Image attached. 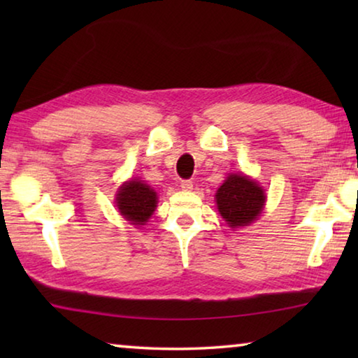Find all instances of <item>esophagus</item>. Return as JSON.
<instances>
[{"label":"esophagus","instance_id":"34e87169","mask_svg":"<svg viewBox=\"0 0 358 358\" xmlns=\"http://www.w3.org/2000/svg\"><path fill=\"white\" fill-rule=\"evenodd\" d=\"M180 186H181V189H185V191H191L192 189V181L191 180H183L180 183Z\"/></svg>","mask_w":358,"mask_h":358}]
</instances>
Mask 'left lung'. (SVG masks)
<instances>
[{
	"mask_svg": "<svg viewBox=\"0 0 358 358\" xmlns=\"http://www.w3.org/2000/svg\"><path fill=\"white\" fill-rule=\"evenodd\" d=\"M216 205L220 215L229 227L237 229L250 226L262 213L265 191L257 181L243 173H229L216 191Z\"/></svg>",
	"mask_w": 358,
	"mask_h": 358,
	"instance_id": "8db88e82",
	"label": "left lung"
}]
</instances>
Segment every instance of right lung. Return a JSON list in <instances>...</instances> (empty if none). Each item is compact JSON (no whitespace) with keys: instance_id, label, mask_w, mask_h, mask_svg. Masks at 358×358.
Returning <instances> with one entry per match:
<instances>
[{"instance_id":"1","label":"right lung","mask_w":358,"mask_h":358,"mask_svg":"<svg viewBox=\"0 0 358 358\" xmlns=\"http://www.w3.org/2000/svg\"><path fill=\"white\" fill-rule=\"evenodd\" d=\"M117 208L120 215L132 226H143L155 213L157 196L156 191L138 178H131L120 186L117 192Z\"/></svg>"}]
</instances>
